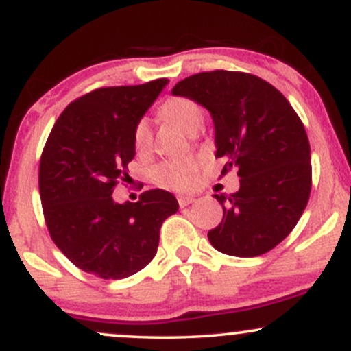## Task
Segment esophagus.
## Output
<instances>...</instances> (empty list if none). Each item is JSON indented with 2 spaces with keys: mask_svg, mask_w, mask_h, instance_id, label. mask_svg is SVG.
Segmentation results:
<instances>
[{
  "mask_svg": "<svg viewBox=\"0 0 351 351\" xmlns=\"http://www.w3.org/2000/svg\"><path fill=\"white\" fill-rule=\"evenodd\" d=\"M195 201H196L195 196H188V195H180V196H178V204H180V208L188 206V204L195 203Z\"/></svg>",
  "mask_w": 351,
  "mask_h": 351,
  "instance_id": "34e87169",
  "label": "esophagus"
}]
</instances>
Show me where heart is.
<instances>
[{
  "label": "heart",
  "instance_id": "obj_1",
  "mask_svg": "<svg viewBox=\"0 0 351 351\" xmlns=\"http://www.w3.org/2000/svg\"><path fill=\"white\" fill-rule=\"evenodd\" d=\"M160 115L175 123L186 134H195L203 123V112L199 106L188 97H170L160 107ZM132 142L136 153H147L152 147V128L147 119H140L132 132ZM198 171V163L191 158L168 160L155 168V180L162 186L171 189H186L193 184Z\"/></svg>",
  "mask_w": 351,
  "mask_h": 351
}]
</instances>
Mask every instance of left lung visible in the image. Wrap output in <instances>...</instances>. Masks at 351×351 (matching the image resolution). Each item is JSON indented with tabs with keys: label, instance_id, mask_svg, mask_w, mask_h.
I'll list each match as a JSON object with an SVG mask.
<instances>
[{
	"label": "left lung",
	"instance_id": "left-lung-1",
	"mask_svg": "<svg viewBox=\"0 0 351 351\" xmlns=\"http://www.w3.org/2000/svg\"><path fill=\"white\" fill-rule=\"evenodd\" d=\"M173 95L206 107L215 122L221 176L236 168L241 186L215 195L223 221L208 232L219 252L254 257L282 243L308 203L310 145L289 100L257 75L234 71L199 72L180 80Z\"/></svg>",
	"mask_w": 351,
	"mask_h": 351
}]
</instances>
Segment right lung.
Returning <instances> with one entry per match:
<instances>
[{
	"mask_svg": "<svg viewBox=\"0 0 351 351\" xmlns=\"http://www.w3.org/2000/svg\"><path fill=\"white\" fill-rule=\"evenodd\" d=\"M167 84L95 88L64 108L44 145L39 195L51 239L100 279L142 271L155 257L163 221L178 211L165 189H148L136 203L112 198L135 156V123Z\"/></svg>",
	"mask_w": 351,
	"mask_h": 351,
	"instance_id": "1",
	"label": "right lung"
}]
</instances>
